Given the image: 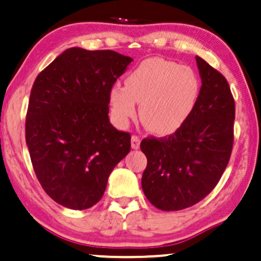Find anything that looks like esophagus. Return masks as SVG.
<instances>
[{
  "label": "esophagus",
  "instance_id": "1",
  "mask_svg": "<svg viewBox=\"0 0 261 261\" xmlns=\"http://www.w3.org/2000/svg\"><path fill=\"white\" fill-rule=\"evenodd\" d=\"M140 143H141L140 137L136 136V135H134V136L131 137V148L139 149L140 148Z\"/></svg>",
  "mask_w": 261,
  "mask_h": 261
}]
</instances>
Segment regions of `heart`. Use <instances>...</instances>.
<instances>
[{"instance_id":"heart-1","label":"heart","mask_w":261,"mask_h":261,"mask_svg":"<svg viewBox=\"0 0 261 261\" xmlns=\"http://www.w3.org/2000/svg\"><path fill=\"white\" fill-rule=\"evenodd\" d=\"M199 76L193 68L164 59H148L134 68L125 86L115 85L109 92L114 119L126 125L137 114L152 133H174L190 118L199 101Z\"/></svg>"}]
</instances>
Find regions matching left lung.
<instances>
[{"instance_id":"1","label":"left lung","mask_w":261,"mask_h":261,"mask_svg":"<svg viewBox=\"0 0 261 261\" xmlns=\"http://www.w3.org/2000/svg\"><path fill=\"white\" fill-rule=\"evenodd\" d=\"M196 64L201 91L190 118L174 134L140 146L147 157L142 190L163 211L190 207L207 196L232 152L236 106L228 82L199 56Z\"/></svg>"}]
</instances>
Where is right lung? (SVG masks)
<instances>
[{
    "label": "right lung",
    "instance_id": "right-lung-1",
    "mask_svg": "<svg viewBox=\"0 0 261 261\" xmlns=\"http://www.w3.org/2000/svg\"><path fill=\"white\" fill-rule=\"evenodd\" d=\"M133 59L112 50L70 47L39 73L31 92L25 141L39 182L71 210L95 205L131 147L109 120V92Z\"/></svg>",
    "mask_w": 261,
    "mask_h": 261
}]
</instances>
